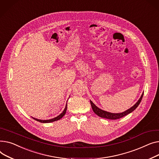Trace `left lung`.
Returning a JSON list of instances; mask_svg holds the SVG:
<instances>
[{
	"mask_svg": "<svg viewBox=\"0 0 159 159\" xmlns=\"http://www.w3.org/2000/svg\"><path fill=\"white\" fill-rule=\"evenodd\" d=\"M143 94H144V92L142 94L141 98H139V99L137 101V102L133 107H132L131 108H129L127 110L123 111V112H121V113L108 112V111H105L103 110H101L99 108H98L91 100H90V104H91V106H92V108L93 111H94V112L96 115H98V116H99L102 118H105V119H107L114 120V119H120L121 117H123L130 114L131 112H132L134 110H135L136 109V108L140 104V102H141V101L142 100V98L143 97Z\"/></svg>",
	"mask_w": 159,
	"mask_h": 159,
	"instance_id": "1",
	"label": "left lung"
}]
</instances>
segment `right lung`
Masks as SVG:
<instances>
[{
    "instance_id": "add662e5",
    "label": "right lung",
    "mask_w": 159,
    "mask_h": 159,
    "mask_svg": "<svg viewBox=\"0 0 159 159\" xmlns=\"http://www.w3.org/2000/svg\"><path fill=\"white\" fill-rule=\"evenodd\" d=\"M67 104H66V106H65V108L64 109V110L62 111V113H61L59 116H58L57 117H56L54 118H52L51 119H48V120H42V119H36V118H34V117H32L34 119H35L36 120L39 121V122H40V123H52V122H54V121H56V120H60V119H61L65 114V113H66V111H67Z\"/></svg>"
}]
</instances>
